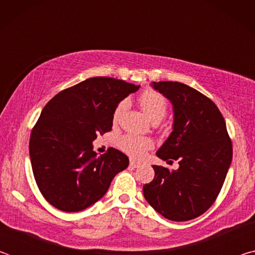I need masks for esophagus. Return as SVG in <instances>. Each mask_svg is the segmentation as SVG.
<instances>
[{"label": "esophagus", "mask_w": 255, "mask_h": 255, "mask_svg": "<svg viewBox=\"0 0 255 255\" xmlns=\"http://www.w3.org/2000/svg\"><path fill=\"white\" fill-rule=\"evenodd\" d=\"M129 165H130L131 167H138L140 165V163H138V162H136V161H130V163H129Z\"/></svg>", "instance_id": "obj_1"}]
</instances>
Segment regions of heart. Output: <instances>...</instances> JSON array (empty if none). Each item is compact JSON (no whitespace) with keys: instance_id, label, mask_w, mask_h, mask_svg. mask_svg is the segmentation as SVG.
Returning <instances> with one entry per match:
<instances>
[{"instance_id":"1","label":"heart","mask_w":255,"mask_h":255,"mask_svg":"<svg viewBox=\"0 0 255 255\" xmlns=\"http://www.w3.org/2000/svg\"><path fill=\"white\" fill-rule=\"evenodd\" d=\"M139 103L145 115L153 123H159L165 117L167 105L165 99L162 94L154 91V90H147L139 98ZM127 108V101L124 100L119 103L114 112V123H117L119 118L122 117L124 111ZM152 141L148 138L139 137L128 133L119 139V146L124 152L130 155L132 157L143 156L147 149L152 147Z\"/></svg>"}]
</instances>
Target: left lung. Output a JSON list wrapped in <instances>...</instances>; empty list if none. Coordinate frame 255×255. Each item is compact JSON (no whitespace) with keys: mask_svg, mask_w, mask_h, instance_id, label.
I'll return each instance as SVG.
<instances>
[{"mask_svg":"<svg viewBox=\"0 0 255 255\" xmlns=\"http://www.w3.org/2000/svg\"><path fill=\"white\" fill-rule=\"evenodd\" d=\"M150 85L173 107L172 132L156 155L179 161V169L153 165L155 176L143 187L144 197L163 217L190 221L214 204L231 166L233 148L225 120L210 99L188 85Z\"/></svg>","mask_w":255,"mask_h":255,"instance_id":"left-lung-1","label":"left lung"}]
</instances>
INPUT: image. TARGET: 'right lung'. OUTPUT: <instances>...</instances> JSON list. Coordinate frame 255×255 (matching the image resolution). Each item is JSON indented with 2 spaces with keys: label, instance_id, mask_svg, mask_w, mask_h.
<instances>
[{
  "label": "right lung",
  "instance_id": "1",
  "mask_svg": "<svg viewBox=\"0 0 255 255\" xmlns=\"http://www.w3.org/2000/svg\"><path fill=\"white\" fill-rule=\"evenodd\" d=\"M135 85L111 77H91L59 92L42 109L30 136L32 172L51 206L77 213L106 195L129 159L118 149L98 156L93 140L110 131L116 108Z\"/></svg>",
  "mask_w": 255,
  "mask_h": 255
}]
</instances>
